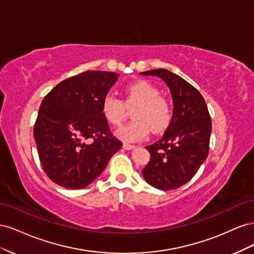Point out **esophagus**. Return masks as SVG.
<instances>
[{
  "mask_svg": "<svg viewBox=\"0 0 254 254\" xmlns=\"http://www.w3.org/2000/svg\"><path fill=\"white\" fill-rule=\"evenodd\" d=\"M123 147H124L125 149L127 150H130V149H133L135 147V145H132V144H128V143H124L123 144Z\"/></svg>",
  "mask_w": 254,
  "mask_h": 254,
  "instance_id": "34e87169",
  "label": "esophagus"
}]
</instances>
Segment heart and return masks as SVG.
<instances>
[{"mask_svg": "<svg viewBox=\"0 0 254 254\" xmlns=\"http://www.w3.org/2000/svg\"><path fill=\"white\" fill-rule=\"evenodd\" d=\"M125 94V104H137V107L132 111L134 120L117 131L120 139L136 142L147 136L150 129L153 133H160L170 126L173 119L172 103L161 95L160 90L152 83L145 80L133 82L126 87ZM125 104L112 94L106 95L102 102L105 119L114 126L121 125L126 118Z\"/></svg>", "mask_w": 254, "mask_h": 254, "instance_id": "obj_1", "label": "heart"}]
</instances>
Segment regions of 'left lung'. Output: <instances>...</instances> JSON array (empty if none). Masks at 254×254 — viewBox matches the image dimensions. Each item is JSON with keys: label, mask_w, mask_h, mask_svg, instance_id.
I'll return each instance as SVG.
<instances>
[{"label": "left lung", "mask_w": 254, "mask_h": 254, "mask_svg": "<svg viewBox=\"0 0 254 254\" xmlns=\"http://www.w3.org/2000/svg\"><path fill=\"white\" fill-rule=\"evenodd\" d=\"M162 78L170 88L174 112L170 126L158 142L146 146L150 161L143 177L162 190H176L188 183L209 153L212 121L204 98L180 76L165 68L142 72Z\"/></svg>", "instance_id": "8db88e82"}]
</instances>
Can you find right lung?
Returning a JSON list of instances; mask_svg holds the SVG:
<instances>
[{
	"instance_id": "1",
	"label": "right lung",
	"mask_w": 254,
	"mask_h": 254,
	"mask_svg": "<svg viewBox=\"0 0 254 254\" xmlns=\"http://www.w3.org/2000/svg\"><path fill=\"white\" fill-rule=\"evenodd\" d=\"M119 74L87 71L59 82L45 95L34 125L41 165L60 187L86 188L121 149L102 112Z\"/></svg>"
}]
</instances>
